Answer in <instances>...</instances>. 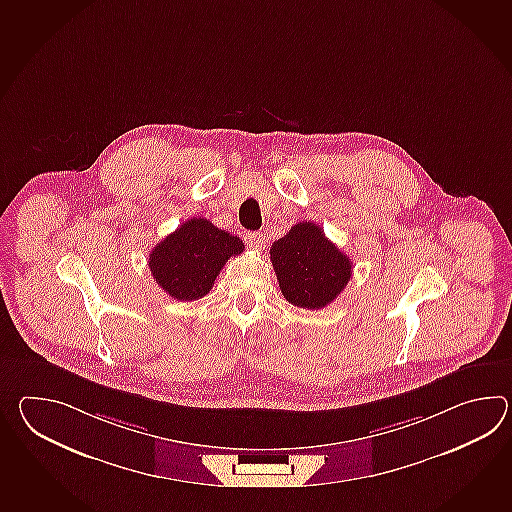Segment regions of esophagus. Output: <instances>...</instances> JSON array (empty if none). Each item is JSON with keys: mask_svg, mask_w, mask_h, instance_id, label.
I'll list each match as a JSON object with an SVG mask.
<instances>
[{"mask_svg": "<svg viewBox=\"0 0 512 512\" xmlns=\"http://www.w3.org/2000/svg\"><path fill=\"white\" fill-rule=\"evenodd\" d=\"M244 240L248 242V246L253 248V250H262L264 244H266L261 231H246V233H244Z\"/></svg>", "mask_w": 512, "mask_h": 512, "instance_id": "34e87169", "label": "esophagus"}]
</instances>
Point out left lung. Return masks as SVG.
I'll use <instances>...</instances> for the list:
<instances>
[{
	"label": "left lung",
	"instance_id": "1",
	"mask_svg": "<svg viewBox=\"0 0 512 512\" xmlns=\"http://www.w3.org/2000/svg\"><path fill=\"white\" fill-rule=\"evenodd\" d=\"M279 288L299 308L327 307L353 275V262L314 222H299L270 250Z\"/></svg>",
	"mask_w": 512,
	"mask_h": 512
}]
</instances>
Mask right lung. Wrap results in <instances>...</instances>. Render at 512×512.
I'll list each match as a JSON object with an SVG mask.
<instances>
[{"label": "right lung", "instance_id": "1", "mask_svg": "<svg viewBox=\"0 0 512 512\" xmlns=\"http://www.w3.org/2000/svg\"><path fill=\"white\" fill-rule=\"evenodd\" d=\"M244 250L239 237L213 226L207 218H191L148 255L156 283L178 301H196L213 288L229 257Z\"/></svg>", "mask_w": 512, "mask_h": 512}]
</instances>
